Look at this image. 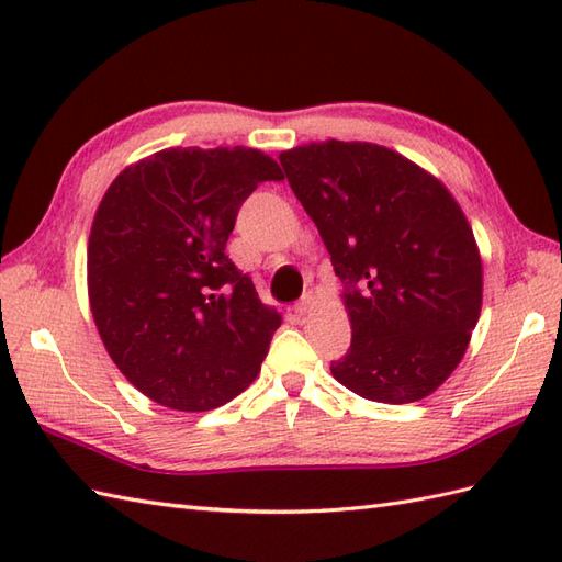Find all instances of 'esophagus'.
Masks as SVG:
<instances>
[{
    "mask_svg": "<svg viewBox=\"0 0 562 562\" xmlns=\"http://www.w3.org/2000/svg\"><path fill=\"white\" fill-rule=\"evenodd\" d=\"M312 306H314V300H312V296H308V294H304L302 300L294 304V314H296V316H306L308 312H312Z\"/></svg>",
    "mask_w": 562,
    "mask_h": 562,
    "instance_id": "esophagus-1",
    "label": "esophagus"
}]
</instances>
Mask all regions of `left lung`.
Masks as SVG:
<instances>
[{
    "label": "left lung",
    "mask_w": 562,
    "mask_h": 562,
    "mask_svg": "<svg viewBox=\"0 0 562 562\" xmlns=\"http://www.w3.org/2000/svg\"><path fill=\"white\" fill-rule=\"evenodd\" d=\"M280 164L342 282L352 342L333 376L367 401L429 396L463 360L483 304L479 244L459 202L372 142H312Z\"/></svg>",
    "instance_id": "left-lung-1"
}]
</instances>
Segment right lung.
Returning a JSON list of instances; mask_svg holds the SVG:
<instances>
[{
    "mask_svg": "<svg viewBox=\"0 0 562 562\" xmlns=\"http://www.w3.org/2000/svg\"><path fill=\"white\" fill-rule=\"evenodd\" d=\"M274 159L246 147H171L105 190L87 250L89 304L125 379L171 411L220 408L246 391L282 316L224 254L238 207Z\"/></svg>",
    "mask_w": 562,
    "mask_h": 562,
    "instance_id": "right-lung-1",
    "label": "right lung"
}]
</instances>
